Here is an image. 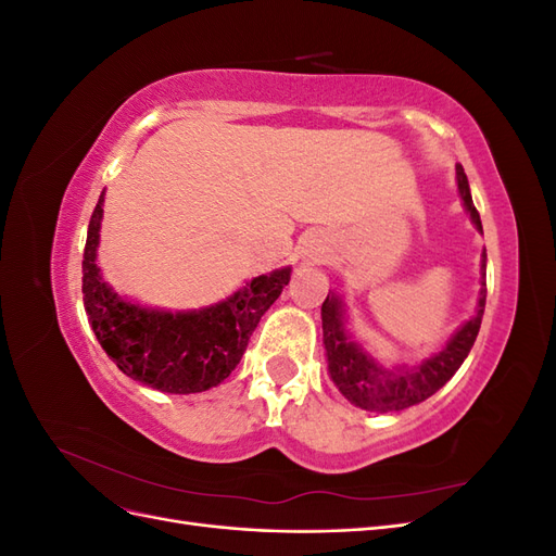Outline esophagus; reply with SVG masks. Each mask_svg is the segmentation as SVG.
<instances>
[{"instance_id":"esophagus-1","label":"esophagus","mask_w":556,"mask_h":556,"mask_svg":"<svg viewBox=\"0 0 556 556\" xmlns=\"http://www.w3.org/2000/svg\"><path fill=\"white\" fill-rule=\"evenodd\" d=\"M304 260L311 264H319L325 262V257L329 255V241L325 237H317V233H311V237L304 241Z\"/></svg>"}]
</instances>
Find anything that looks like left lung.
Wrapping results in <instances>:
<instances>
[{"instance_id":"1","label":"left lung","mask_w":556,"mask_h":556,"mask_svg":"<svg viewBox=\"0 0 556 556\" xmlns=\"http://www.w3.org/2000/svg\"><path fill=\"white\" fill-rule=\"evenodd\" d=\"M457 188L466 211L470 213V220H473L478 231H482L480 213L473 206V199H470L468 178L462 164H457ZM484 268L486 252H482V290L476 315L454 331L452 339L422 364L413 368L396 366L394 371L378 364L359 343L352 341V336L345 329V306L341 296H336L333 292L327 294L323 304V341L327 350L329 376L352 406L366 413H394L410 408L439 392L457 374L480 331L486 299Z\"/></svg>"}]
</instances>
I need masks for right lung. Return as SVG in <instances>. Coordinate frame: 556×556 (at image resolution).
Masks as SVG:
<instances>
[{"instance_id": "add662e5", "label": "right lung", "mask_w": 556, "mask_h": 556, "mask_svg": "<svg viewBox=\"0 0 556 556\" xmlns=\"http://www.w3.org/2000/svg\"><path fill=\"white\" fill-rule=\"evenodd\" d=\"M104 192L88 225L83 252V304L99 345L121 371L153 390L197 394L220 384L241 362L252 331L271 308L290 266L245 282L220 304L201 311H157L117 296L97 266Z\"/></svg>"}]
</instances>
